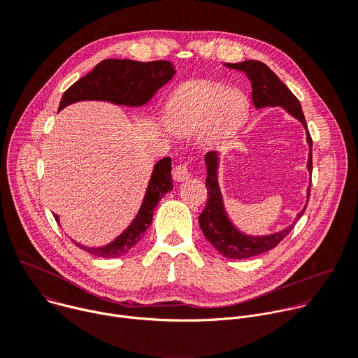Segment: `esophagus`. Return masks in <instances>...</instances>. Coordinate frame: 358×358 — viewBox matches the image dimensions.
Wrapping results in <instances>:
<instances>
[{
	"label": "esophagus",
	"mask_w": 358,
	"mask_h": 358,
	"mask_svg": "<svg viewBox=\"0 0 358 358\" xmlns=\"http://www.w3.org/2000/svg\"><path fill=\"white\" fill-rule=\"evenodd\" d=\"M189 177V170H188V164L187 163H178L177 166H174L173 169V178L176 181H184Z\"/></svg>",
	"instance_id": "esophagus-1"
}]
</instances>
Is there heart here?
Returning a JSON list of instances; mask_svg holds the SVG:
<instances>
[{
	"instance_id": "obj_1",
	"label": "heart",
	"mask_w": 358,
	"mask_h": 358,
	"mask_svg": "<svg viewBox=\"0 0 358 358\" xmlns=\"http://www.w3.org/2000/svg\"><path fill=\"white\" fill-rule=\"evenodd\" d=\"M248 109L245 94L211 80L195 82L180 90L169 103L167 124L180 134L208 127L211 136H224L243 120Z\"/></svg>"
}]
</instances>
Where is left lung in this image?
Returning <instances> with one entry per match:
<instances>
[{
    "mask_svg": "<svg viewBox=\"0 0 358 358\" xmlns=\"http://www.w3.org/2000/svg\"><path fill=\"white\" fill-rule=\"evenodd\" d=\"M227 68L236 69L245 72L252 85V100L257 109L268 108V106H280L294 119H297L306 129V138L309 144V160L308 170L312 176L313 163H312V137L306 124V119L300 106L297 97L289 90V87L276 76L269 66L259 61H243L239 64H225ZM206 166H207V180L206 187L208 189L207 206L201 213L198 222L207 241L222 255L229 259H246L257 257L264 252L273 249L282 239H285L289 232L293 229L294 224L303 215L304 208L297 214L294 222L287 228L264 236H252L241 232L228 218L222 194L218 185V166L220 156L218 151H210L206 155ZM310 196V185L308 188V202Z\"/></svg>",
    "mask_w": 358,
    "mask_h": 358,
    "instance_id": "left-lung-1",
    "label": "left lung"
}]
</instances>
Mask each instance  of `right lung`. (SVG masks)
Returning <instances> with one entry per match:
<instances>
[{"label":"right lung","mask_w":358,"mask_h":358,"mask_svg":"<svg viewBox=\"0 0 358 358\" xmlns=\"http://www.w3.org/2000/svg\"><path fill=\"white\" fill-rule=\"evenodd\" d=\"M174 73L173 64L167 61L137 62L131 59H105L64 93L58 110L79 100H106L115 105L138 108L145 105L162 86L171 80ZM171 189V159L166 157L155 166L141 207L123 234L113 242L99 248H89L73 242L80 249L100 258L122 257L144 236L151 224L152 211L163 195ZM54 217L59 222V217L57 214Z\"/></svg>","instance_id":"obj_1"}]
</instances>
